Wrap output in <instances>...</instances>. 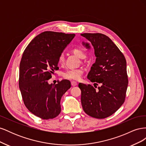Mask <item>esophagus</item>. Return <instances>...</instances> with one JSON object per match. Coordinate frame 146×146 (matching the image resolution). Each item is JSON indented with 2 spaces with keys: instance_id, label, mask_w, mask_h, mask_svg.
<instances>
[{
  "instance_id": "1",
  "label": "esophagus",
  "mask_w": 146,
  "mask_h": 146,
  "mask_svg": "<svg viewBox=\"0 0 146 146\" xmlns=\"http://www.w3.org/2000/svg\"><path fill=\"white\" fill-rule=\"evenodd\" d=\"M71 85H72V86H76V85H77V83L76 82L72 81V82H71Z\"/></svg>"
}]
</instances>
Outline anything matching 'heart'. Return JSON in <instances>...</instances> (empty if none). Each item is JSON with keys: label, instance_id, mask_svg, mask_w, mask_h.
I'll use <instances>...</instances> for the list:
<instances>
[{"label": "heart", "instance_id": "heart-1", "mask_svg": "<svg viewBox=\"0 0 146 146\" xmlns=\"http://www.w3.org/2000/svg\"><path fill=\"white\" fill-rule=\"evenodd\" d=\"M72 52L79 58L84 59L85 58L86 56L85 51L82 48H74ZM64 60V55L63 54H61L58 57V63L60 64L63 63ZM83 72L84 71L82 69H70L66 70L63 73V77L64 78L69 79V80H78L81 78Z\"/></svg>", "mask_w": 146, "mask_h": 146}]
</instances>
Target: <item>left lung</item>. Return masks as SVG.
<instances>
[{"label": "left lung", "mask_w": 146, "mask_h": 146, "mask_svg": "<svg viewBox=\"0 0 146 146\" xmlns=\"http://www.w3.org/2000/svg\"><path fill=\"white\" fill-rule=\"evenodd\" d=\"M81 35L91 42L96 56L87 77L95 86L83 83L78 85L82 91V107L88 115L104 119L115 113L125 101L129 82L126 60L106 35L99 33ZM85 45L90 47L88 43ZM98 84L101 86L96 90Z\"/></svg>", "instance_id": "left-lung-1"}]
</instances>
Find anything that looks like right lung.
Instances as JSON below:
<instances>
[{"label":"right lung","instance_id":"1","mask_svg":"<svg viewBox=\"0 0 146 146\" xmlns=\"http://www.w3.org/2000/svg\"><path fill=\"white\" fill-rule=\"evenodd\" d=\"M76 36L51 31L44 32L31 41L19 66V86L25 107L42 119L56 117L61 112V97L71 86L63 80L48 84L52 74L58 69V57Z\"/></svg>","mask_w":146,"mask_h":146}]
</instances>
